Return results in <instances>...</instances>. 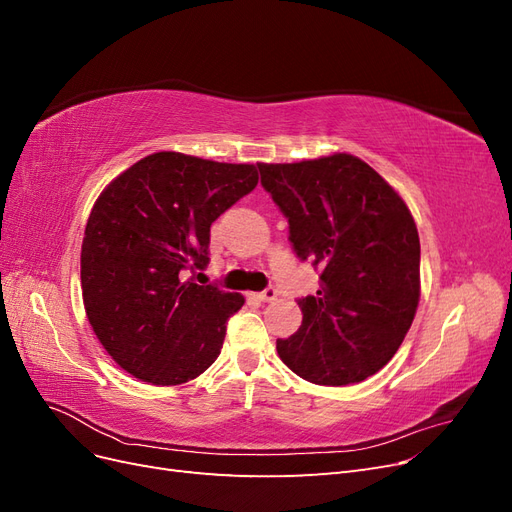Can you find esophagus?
<instances>
[{"mask_svg":"<svg viewBox=\"0 0 512 512\" xmlns=\"http://www.w3.org/2000/svg\"><path fill=\"white\" fill-rule=\"evenodd\" d=\"M254 297H256L258 301H262V303L275 301V299H277V288H275V286H269V288H265V290H262V292H256Z\"/></svg>","mask_w":512,"mask_h":512,"instance_id":"esophagus-1","label":"esophagus"}]
</instances>
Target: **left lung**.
I'll return each instance as SVG.
<instances>
[{"label": "left lung", "instance_id": "left-lung-1", "mask_svg": "<svg viewBox=\"0 0 512 512\" xmlns=\"http://www.w3.org/2000/svg\"><path fill=\"white\" fill-rule=\"evenodd\" d=\"M258 170L288 220L292 252L320 269V290L299 299L303 322L277 339V354L307 382H363L393 359L421 297L412 215L391 185L350 153Z\"/></svg>", "mask_w": 512, "mask_h": 512}]
</instances>
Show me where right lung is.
Wrapping results in <instances>:
<instances>
[{
    "label": "right lung",
    "instance_id": "add662e5",
    "mask_svg": "<svg viewBox=\"0 0 512 512\" xmlns=\"http://www.w3.org/2000/svg\"><path fill=\"white\" fill-rule=\"evenodd\" d=\"M256 183L252 164L160 151L96 200L81 250L83 303L104 350L134 378L183 384L220 356L243 297L183 277L209 265L211 224Z\"/></svg>",
    "mask_w": 512,
    "mask_h": 512
}]
</instances>
